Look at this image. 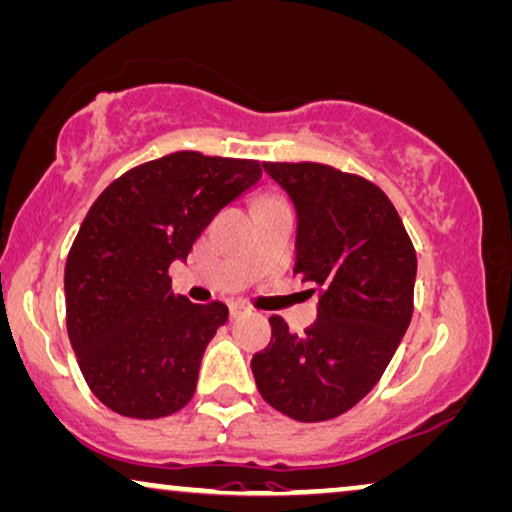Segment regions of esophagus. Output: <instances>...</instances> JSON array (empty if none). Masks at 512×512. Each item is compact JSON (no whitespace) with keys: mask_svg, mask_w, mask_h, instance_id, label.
I'll return each mask as SVG.
<instances>
[{"mask_svg":"<svg viewBox=\"0 0 512 512\" xmlns=\"http://www.w3.org/2000/svg\"><path fill=\"white\" fill-rule=\"evenodd\" d=\"M229 313H232V318H241V315L248 313V306L246 304H239V301H234V304H229Z\"/></svg>","mask_w":512,"mask_h":512,"instance_id":"esophagus-1","label":"esophagus"}]
</instances>
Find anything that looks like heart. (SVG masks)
<instances>
[{
	"instance_id": "b5f03b06",
	"label": "heart",
	"mask_w": 512,
	"mask_h": 512,
	"mask_svg": "<svg viewBox=\"0 0 512 512\" xmlns=\"http://www.w3.org/2000/svg\"><path fill=\"white\" fill-rule=\"evenodd\" d=\"M266 201H276V197H269V199H266Z\"/></svg>"
}]
</instances>
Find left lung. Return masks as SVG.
Segmentation results:
<instances>
[{"label":"left lung","mask_w":512,"mask_h":512,"mask_svg":"<svg viewBox=\"0 0 512 512\" xmlns=\"http://www.w3.org/2000/svg\"><path fill=\"white\" fill-rule=\"evenodd\" d=\"M297 208V264L320 292L318 320L292 334L271 315L253 357L264 401L299 422H325L362 401L413 318L417 255L397 208L376 183L320 162H264Z\"/></svg>","instance_id":"obj_1"}]
</instances>
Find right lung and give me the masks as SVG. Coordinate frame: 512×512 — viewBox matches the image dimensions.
I'll return each mask as SVG.
<instances>
[{
    "label": "right lung",
    "instance_id": "right-lung-1",
    "mask_svg": "<svg viewBox=\"0 0 512 512\" xmlns=\"http://www.w3.org/2000/svg\"><path fill=\"white\" fill-rule=\"evenodd\" d=\"M262 167L178 150L125 171L90 206L64 266L67 331L85 383L113 413L157 420L194 397L229 311L176 294L169 266Z\"/></svg>",
    "mask_w": 512,
    "mask_h": 512
}]
</instances>
